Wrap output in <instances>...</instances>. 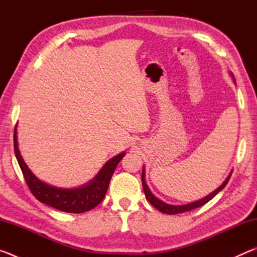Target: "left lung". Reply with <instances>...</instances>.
I'll return each mask as SVG.
<instances>
[{
	"label": "left lung",
	"mask_w": 257,
	"mask_h": 257,
	"mask_svg": "<svg viewBox=\"0 0 257 257\" xmlns=\"http://www.w3.org/2000/svg\"><path fill=\"white\" fill-rule=\"evenodd\" d=\"M233 77V76H232ZM230 177H231V175H229V177L225 179V181L223 182L222 185H221L219 188H217L216 190L213 191V193H211L208 196H206L205 198L203 199H199V201L197 202H194V203H190V204H187V205H179V206H176V205H169V204H165L164 202L160 201L159 198H156L153 194L151 193V190L149 189V187H147L146 185V181H145V172L144 170H143V173H142V184H143V189H144V193H145V196H146V199L149 201L152 205H153L156 210H159L160 212L162 213H165V214H178V213H182V212H188L190 210H194V208H197L199 206L204 205V204H206L208 201H211V199L215 196V195L219 193L220 190H222L225 185L228 184V181L230 179Z\"/></svg>",
	"instance_id": "1"
}]
</instances>
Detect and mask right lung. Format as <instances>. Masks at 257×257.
Masks as SVG:
<instances>
[{
  "label": "right lung",
  "instance_id": "right-lung-1",
  "mask_svg": "<svg viewBox=\"0 0 257 257\" xmlns=\"http://www.w3.org/2000/svg\"><path fill=\"white\" fill-rule=\"evenodd\" d=\"M14 142L16 158L18 160L25 180L27 182V186L32 194L40 202L67 213H84L96 207L105 196L108 184H110L116 165L125 155V153H121L111 159L88 185L76 189H62L44 184L40 179H37L29 170L18 150L17 125L15 128Z\"/></svg>",
  "mask_w": 257,
  "mask_h": 257
}]
</instances>
